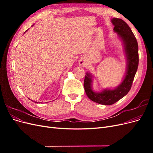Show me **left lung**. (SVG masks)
I'll return each mask as SVG.
<instances>
[{
	"instance_id": "left-lung-1",
	"label": "left lung",
	"mask_w": 153,
	"mask_h": 153,
	"mask_svg": "<svg viewBox=\"0 0 153 153\" xmlns=\"http://www.w3.org/2000/svg\"><path fill=\"white\" fill-rule=\"evenodd\" d=\"M112 22L114 25V30L117 32L124 42L128 60L126 75L123 82L116 89H106L101 92H95L92 90V76L89 73H86L84 83L85 91L88 98L97 103L105 105L114 104L128 93L132 86L139 61L138 43L130 27L120 18H113Z\"/></svg>"
}]
</instances>
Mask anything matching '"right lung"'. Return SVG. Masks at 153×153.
<instances>
[{
  "instance_id": "add662e5",
  "label": "right lung",
  "mask_w": 153,
  "mask_h": 153,
  "mask_svg": "<svg viewBox=\"0 0 153 153\" xmlns=\"http://www.w3.org/2000/svg\"><path fill=\"white\" fill-rule=\"evenodd\" d=\"M35 103H38V102H35Z\"/></svg>"
}]
</instances>
